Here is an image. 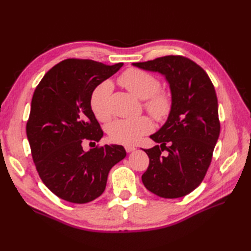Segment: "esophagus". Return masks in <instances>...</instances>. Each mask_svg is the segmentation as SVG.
I'll list each match as a JSON object with an SVG mask.
<instances>
[{
  "label": "esophagus",
  "instance_id": "1",
  "mask_svg": "<svg viewBox=\"0 0 251 251\" xmlns=\"http://www.w3.org/2000/svg\"><path fill=\"white\" fill-rule=\"evenodd\" d=\"M136 149L134 147H131V146H126V151H127V153H131V151H134Z\"/></svg>",
  "mask_w": 251,
  "mask_h": 251
}]
</instances>
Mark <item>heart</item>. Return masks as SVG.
Returning a JSON list of instances; mask_svg holds the SVG:
<instances>
[{
    "instance_id": "heart-1",
    "label": "heart",
    "mask_w": 251,
    "mask_h": 251,
    "mask_svg": "<svg viewBox=\"0 0 251 251\" xmlns=\"http://www.w3.org/2000/svg\"><path fill=\"white\" fill-rule=\"evenodd\" d=\"M123 85L132 94L146 100L144 107L154 118L161 120L169 115L172 100L169 93L159 91L160 82L149 72L131 68L125 71L119 77ZM113 91L111 81L100 82L94 90L90 98V105L97 119L108 120L112 115L110 98ZM153 124L149 117L139 116L128 119H116L110 124L108 133L112 141L121 144H134L143 135L150 133Z\"/></svg>"
}]
</instances>
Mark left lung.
<instances>
[{
	"instance_id": "left-lung-1",
	"label": "left lung",
	"mask_w": 251,
	"mask_h": 251,
	"mask_svg": "<svg viewBox=\"0 0 251 251\" xmlns=\"http://www.w3.org/2000/svg\"><path fill=\"white\" fill-rule=\"evenodd\" d=\"M132 65L163 75L172 100L168 119L150 136L158 146L143 150L150 164L142 183L161 198H180L200 185L219 138L214 85L200 66L183 56L169 55ZM163 150L168 151L166 155Z\"/></svg>"
}]
</instances>
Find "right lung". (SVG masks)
<instances>
[{
	"mask_svg": "<svg viewBox=\"0 0 251 251\" xmlns=\"http://www.w3.org/2000/svg\"><path fill=\"white\" fill-rule=\"evenodd\" d=\"M123 66L66 59L45 74L34 91L27 138L42 181L60 199L76 204L95 200L104 192L110 170L126 156L118 144L82 149L85 139L100 141L103 135L91 94Z\"/></svg>",
	"mask_w": 251,
	"mask_h": 251,
	"instance_id": "add662e5",
	"label": "right lung"
}]
</instances>
